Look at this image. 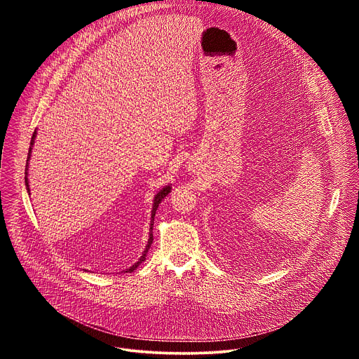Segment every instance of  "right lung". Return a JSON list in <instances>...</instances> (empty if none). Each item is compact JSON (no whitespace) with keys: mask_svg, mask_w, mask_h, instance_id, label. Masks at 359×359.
Here are the masks:
<instances>
[{"mask_svg":"<svg viewBox=\"0 0 359 359\" xmlns=\"http://www.w3.org/2000/svg\"><path fill=\"white\" fill-rule=\"evenodd\" d=\"M35 137H36V130L34 132V135H32V137H31V146H29V150H28V158H27V166H25V186H27V191H28V194H29V184H28V162H29V159H31V151H32V146H34V142H35ZM172 191V186L170 184H168V186H165V187H162L161 190H159V193L155 196V198H153V204H151V215H150V230H149V240H147V244H146V248H144V251H143V254H142V257L139 259V262H136L132 267H129V269H126L125 271L126 273H132V271H135L139 266H140V263H143L144 260H146V254H147V250L150 248V245H151V243H153V220H155V215H156V210H158V208H159V204H161V201L169 194Z\"/></svg>","mask_w":359,"mask_h":359,"instance_id":"add662e5","label":"right lung"}]
</instances>
